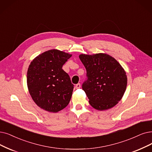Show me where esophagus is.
<instances>
[{
    "mask_svg": "<svg viewBox=\"0 0 152 152\" xmlns=\"http://www.w3.org/2000/svg\"><path fill=\"white\" fill-rule=\"evenodd\" d=\"M80 87H81L80 83H77V84H76V86H75V88H80Z\"/></svg>",
    "mask_w": 152,
    "mask_h": 152,
    "instance_id": "34e87169",
    "label": "esophagus"
}]
</instances>
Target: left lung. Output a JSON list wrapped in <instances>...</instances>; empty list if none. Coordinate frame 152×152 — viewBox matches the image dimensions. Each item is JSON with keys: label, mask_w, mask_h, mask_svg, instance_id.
Instances as JSON below:
<instances>
[{"label": "left lung", "mask_w": 152, "mask_h": 152, "mask_svg": "<svg viewBox=\"0 0 152 152\" xmlns=\"http://www.w3.org/2000/svg\"><path fill=\"white\" fill-rule=\"evenodd\" d=\"M87 71L82 89L92 107L99 110L110 108L118 104L125 92L126 73L112 57L105 53L79 56Z\"/></svg>", "instance_id": "obj_1"}]
</instances>
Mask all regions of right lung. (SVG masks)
Wrapping results in <instances>:
<instances>
[{"label":"right lung","mask_w":152,"mask_h":152,"mask_svg":"<svg viewBox=\"0 0 152 152\" xmlns=\"http://www.w3.org/2000/svg\"><path fill=\"white\" fill-rule=\"evenodd\" d=\"M72 55L58 50L42 53L30 63L27 82L29 93L39 107L57 112L68 105L74 84L63 65Z\"/></svg>","instance_id":"add662e5"}]
</instances>
